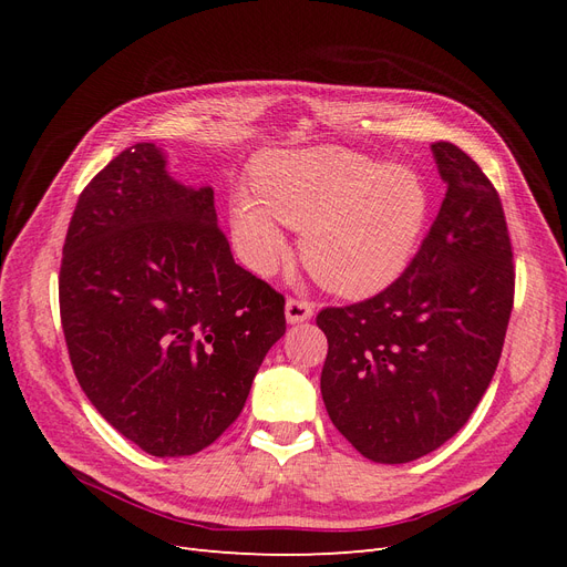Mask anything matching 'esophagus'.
Wrapping results in <instances>:
<instances>
[{
	"label": "esophagus",
	"mask_w": 567,
	"mask_h": 567,
	"mask_svg": "<svg viewBox=\"0 0 567 567\" xmlns=\"http://www.w3.org/2000/svg\"><path fill=\"white\" fill-rule=\"evenodd\" d=\"M315 315V305L305 298H288L286 300V319L290 323L307 321Z\"/></svg>",
	"instance_id": "1"
}]
</instances>
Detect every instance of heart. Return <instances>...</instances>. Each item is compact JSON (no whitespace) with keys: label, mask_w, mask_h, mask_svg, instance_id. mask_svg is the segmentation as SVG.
<instances>
[{"label":"heart","mask_w":567,"mask_h":567,"mask_svg":"<svg viewBox=\"0 0 567 567\" xmlns=\"http://www.w3.org/2000/svg\"><path fill=\"white\" fill-rule=\"evenodd\" d=\"M255 197L234 205V234L255 267L286 250L277 221L302 229L312 277L340 296L367 298L402 277L431 210L423 179L359 153L323 146L257 158Z\"/></svg>","instance_id":"b5f03b06"}]
</instances>
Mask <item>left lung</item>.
Returning a JSON list of instances; mask_svg holds the SVG:
<instances>
[{
  "label": "left lung",
  "instance_id": "1",
  "mask_svg": "<svg viewBox=\"0 0 567 567\" xmlns=\"http://www.w3.org/2000/svg\"><path fill=\"white\" fill-rule=\"evenodd\" d=\"M433 153L447 194L402 277L317 315L326 411L375 463L421 458L461 431L499 364L516 293L494 184L458 146Z\"/></svg>",
  "mask_w": 567,
  "mask_h": 567
}]
</instances>
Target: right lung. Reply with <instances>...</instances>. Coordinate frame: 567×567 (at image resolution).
<instances>
[{
    "mask_svg": "<svg viewBox=\"0 0 567 567\" xmlns=\"http://www.w3.org/2000/svg\"><path fill=\"white\" fill-rule=\"evenodd\" d=\"M59 307L80 388L151 456H192L238 419L286 333V298L234 262L210 186L186 188L153 144L82 188Z\"/></svg>",
    "mask_w": 567,
    "mask_h": 567,
    "instance_id": "obj_1",
    "label": "right lung"
}]
</instances>
